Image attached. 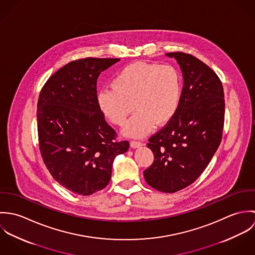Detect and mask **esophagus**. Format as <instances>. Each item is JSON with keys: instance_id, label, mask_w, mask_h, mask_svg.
<instances>
[{"instance_id": "esophagus-1", "label": "esophagus", "mask_w": 255, "mask_h": 255, "mask_svg": "<svg viewBox=\"0 0 255 255\" xmlns=\"http://www.w3.org/2000/svg\"><path fill=\"white\" fill-rule=\"evenodd\" d=\"M142 146L141 142H138V141H131L130 142V147L131 148H139Z\"/></svg>"}]
</instances>
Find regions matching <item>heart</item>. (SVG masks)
Here are the masks:
<instances>
[{"label":"heart","mask_w":255,"mask_h":255,"mask_svg":"<svg viewBox=\"0 0 255 255\" xmlns=\"http://www.w3.org/2000/svg\"><path fill=\"white\" fill-rule=\"evenodd\" d=\"M111 86L112 89L98 93L99 108L119 127L126 125L134 108L137 112L123 132L141 138L154 125L166 126L174 118L181 101L182 82L179 71L171 65L135 62L117 73Z\"/></svg>","instance_id":"1"}]
</instances>
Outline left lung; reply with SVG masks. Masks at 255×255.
<instances>
[{
  "instance_id": "left-lung-1",
  "label": "left lung",
  "mask_w": 255,
  "mask_h": 255,
  "mask_svg": "<svg viewBox=\"0 0 255 255\" xmlns=\"http://www.w3.org/2000/svg\"><path fill=\"white\" fill-rule=\"evenodd\" d=\"M182 73L181 101L174 118L149 138L153 164L143 172L153 188L173 193L195 182L210 163L222 139L225 99L217 74L197 58L168 53Z\"/></svg>"
}]
</instances>
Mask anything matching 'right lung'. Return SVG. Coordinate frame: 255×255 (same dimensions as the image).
Masks as SVG:
<instances>
[{
    "instance_id": "1",
    "label": "right lung",
    "mask_w": 255,
    "mask_h": 255,
    "mask_svg": "<svg viewBox=\"0 0 255 255\" xmlns=\"http://www.w3.org/2000/svg\"><path fill=\"white\" fill-rule=\"evenodd\" d=\"M120 59L86 58L54 73L37 104L39 147L50 174L80 195L103 189L111 180L115 158L128 150L117 142L116 131L97 102V78Z\"/></svg>"
}]
</instances>
